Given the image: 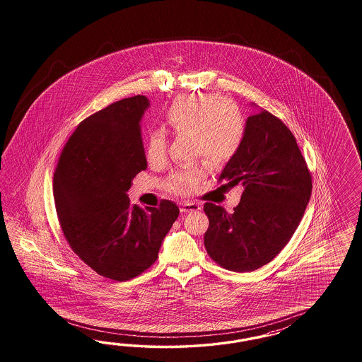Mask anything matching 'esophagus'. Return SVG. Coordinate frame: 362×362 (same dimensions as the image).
Wrapping results in <instances>:
<instances>
[{
  "instance_id": "esophagus-1",
  "label": "esophagus",
  "mask_w": 362,
  "mask_h": 362,
  "mask_svg": "<svg viewBox=\"0 0 362 362\" xmlns=\"http://www.w3.org/2000/svg\"><path fill=\"white\" fill-rule=\"evenodd\" d=\"M199 209H202V206H200L199 203H191V202L180 203V212H182V214L194 212V211H199Z\"/></svg>"
}]
</instances>
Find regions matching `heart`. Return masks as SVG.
Wrapping results in <instances>:
<instances>
[{
  "instance_id": "heart-1",
  "label": "heart",
  "mask_w": 362,
  "mask_h": 362,
  "mask_svg": "<svg viewBox=\"0 0 362 362\" xmlns=\"http://www.w3.org/2000/svg\"><path fill=\"white\" fill-rule=\"evenodd\" d=\"M165 126L177 136H192L197 156H206L214 165H224L238 153L244 139V126L233 103L216 94H200L179 99L165 111ZM168 141L165 132H153L146 143V159L153 167L167 162ZM209 174L204 162L177 168L165 182L176 195L197 191Z\"/></svg>"
}]
</instances>
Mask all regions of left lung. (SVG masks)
Returning a JSON list of instances; mask_svg holds the SVG:
<instances>
[{
  "mask_svg": "<svg viewBox=\"0 0 362 362\" xmlns=\"http://www.w3.org/2000/svg\"><path fill=\"white\" fill-rule=\"evenodd\" d=\"M223 180L244 188L240 203L232 214L204 204L209 220L204 247L220 267L251 272L272 262L293 236L312 194L310 171L292 132L263 110L248 117Z\"/></svg>",
  "mask_w": 362,
  "mask_h": 362,
  "instance_id": "obj_1",
  "label": "left lung"
}]
</instances>
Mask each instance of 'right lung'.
<instances>
[{"instance_id":"obj_1","label":"right lung","mask_w":362,"mask_h":362,"mask_svg":"<svg viewBox=\"0 0 362 362\" xmlns=\"http://www.w3.org/2000/svg\"><path fill=\"white\" fill-rule=\"evenodd\" d=\"M150 102L136 95L81 122L53 179L55 209L70 248L97 274L126 281L148 269L179 216L171 200L139 209L127 197L147 168L141 119Z\"/></svg>"}]
</instances>
